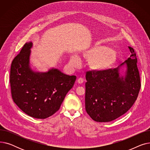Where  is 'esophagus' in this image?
I'll list each match as a JSON object with an SVG mask.
<instances>
[{"label":"esophagus","mask_w":150,"mask_h":150,"mask_svg":"<svg viewBox=\"0 0 150 150\" xmlns=\"http://www.w3.org/2000/svg\"><path fill=\"white\" fill-rule=\"evenodd\" d=\"M83 81H84V80H83V78H79L77 80V82H78V83H79V84L83 83Z\"/></svg>","instance_id":"esophagus-1"}]
</instances>
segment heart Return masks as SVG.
Wrapping results in <instances>:
<instances>
[{
    "instance_id": "b5f03b06",
    "label": "heart",
    "mask_w": 150,
    "mask_h": 150,
    "mask_svg": "<svg viewBox=\"0 0 150 150\" xmlns=\"http://www.w3.org/2000/svg\"><path fill=\"white\" fill-rule=\"evenodd\" d=\"M82 57L88 60L89 68L94 71H103L111 68L117 60L115 50L105 45L94 44L87 46L81 52ZM81 64V59L76 55H73L70 59V64L77 67Z\"/></svg>"
}]
</instances>
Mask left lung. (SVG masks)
<instances>
[{
	"instance_id": "8db88e82",
	"label": "left lung",
	"mask_w": 150,
	"mask_h": 150,
	"mask_svg": "<svg viewBox=\"0 0 150 150\" xmlns=\"http://www.w3.org/2000/svg\"><path fill=\"white\" fill-rule=\"evenodd\" d=\"M128 48L130 57L117 68L86 73L85 108L96 122L117 119L128 111L138 97L141 84L137 59L134 49ZM123 65L127 68L124 78L120 75Z\"/></svg>"
}]
</instances>
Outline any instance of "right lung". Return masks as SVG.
I'll list each match as a JSON object with an SVG mask.
<instances>
[{"mask_svg": "<svg viewBox=\"0 0 150 150\" xmlns=\"http://www.w3.org/2000/svg\"><path fill=\"white\" fill-rule=\"evenodd\" d=\"M32 45L31 42L25 43L12 61L11 96L23 112L35 119H44L58 111L76 77L54 68L47 72H35L30 66Z\"/></svg>", "mask_w": 150, "mask_h": 150, "instance_id": "obj_1", "label": "right lung"}]
</instances>
